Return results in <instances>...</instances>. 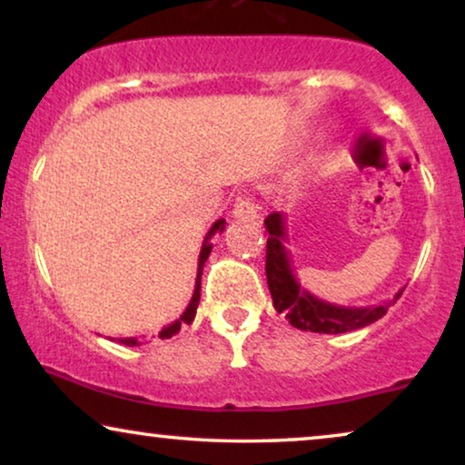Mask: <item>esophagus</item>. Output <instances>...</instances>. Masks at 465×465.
<instances>
[{
  "instance_id": "34e87169",
  "label": "esophagus",
  "mask_w": 465,
  "mask_h": 465,
  "mask_svg": "<svg viewBox=\"0 0 465 465\" xmlns=\"http://www.w3.org/2000/svg\"><path fill=\"white\" fill-rule=\"evenodd\" d=\"M232 215L237 220H243V222H258L260 220V213H258V207L256 203H253L250 196H239L237 203H234V209H232Z\"/></svg>"
}]
</instances>
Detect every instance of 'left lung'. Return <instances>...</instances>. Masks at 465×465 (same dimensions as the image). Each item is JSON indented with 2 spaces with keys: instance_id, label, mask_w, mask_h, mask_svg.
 Masks as SVG:
<instances>
[{
  "instance_id": "obj_1",
  "label": "left lung",
  "mask_w": 465,
  "mask_h": 465,
  "mask_svg": "<svg viewBox=\"0 0 465 465\" xmlns=\"http://www.w3.org/2000/svg\"><path fill=\"white\" fill-rule=\"evenodd\" d=\"M266 232V282H269L271 298L277 313H283L292 326L304 332L320 334H342L371 326L387 313V309L402 296L404 288L391 301L372 304V307H339L326 302L301 288L292 269L288 243V228L283 213H271L264 220Z\"/></svg>"
}]
</instances>
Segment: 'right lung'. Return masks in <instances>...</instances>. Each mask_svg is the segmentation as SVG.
Masks as SVG:
<instances>
[{"label": "right lung", "mask_w": 465, "mask_h": 465, "mask_svg": "<svg viewBox=\"0 0 465 465\" xmlns=\"http://www.w3.org/2000/svg\"><path fill=\"white\" fill-rule=\"evenodd\" d=\"M224 224H226L224 220H218V222H213V226H212V228H209L207 237H205V241H203V247H201L199 269H196L194 294H193V298H190V304L186 307V311H183V313L180 315V320H175L173 323H169L167 328H163L161 332H158V336H161V339H171V336L180 332L182 323H193L194 315H196V307H199V301H201V275H203V266H205L207 258H209V253H212V247H213V243H212V237H213L215 232H222V231H224ZM118 342H123V345H126V347L142 345V342H139L137 339H118Z\"/></svg>", "instance_id": "obj_1"}]
</instances>
